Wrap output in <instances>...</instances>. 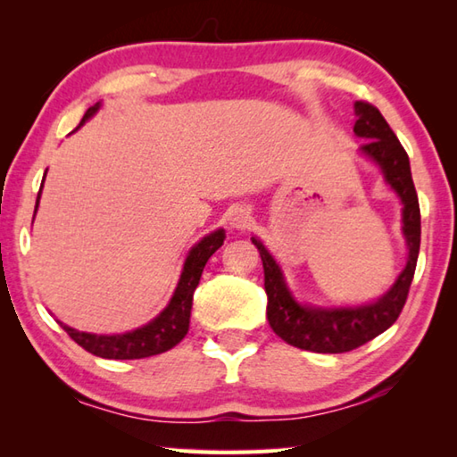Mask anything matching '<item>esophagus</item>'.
<instances>
[{
  "label": "esophagus",
  "mask_w": 457,
  "mask_h": 457,
  "mask_svg": "<svg viewBox=\"0 0 457 457\" xmlns=\"http://www.w3.org/2000/svg\"><path fill=\"white\" fill-rule=\"evenodd\" d=\"M228 220H229V226H231V228L244 229V228L247 226V223H250L252 215H250V210H247V207L236 205V207H231Z\"/></svg>",
  "instance_id": "1"
}]
</instances>
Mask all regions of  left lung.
Returning <instances> with one entry per match:
<instances>
[{"label": "left lung", "mask_w": 457, "mask_h": 457, "mask_svg": "<svg viewBox=\"0 0 457 457\" xmlns=\"http://www.w3.org/2000/svg\"><path fill=\"white\" fill-rule=\"evenodd\" d=\"M354 135L365 138L361 153L381 167L385 181L403 204V236L407 242V264L395 284L373 304L354 308L304 306L294 300L284 282L282 270L264 244L252 237L264 266V288L268 294V322L278 337L292 346L312 353H349L381 335L403 311L411 286L421 242V213L411 179L409 157L399 138L386 125L378 108L369 103H354Z\"/></svg>", "instance_id": "left-lung-1"}]
</instances>
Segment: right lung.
<instances>
[{
  "instance_id": "add662e5",
  "label": "right lung",
  "mask_w": 457,
  "mask_h": 457,
  "mask_svg": "<svg viewBox=\"0 0 457 457\" xmlns=\"http://www.w3.org/2000/svg\"><path fill=\"white\" fill-rule=\"evenodd\" d=\"M98 108L100 103L90 106L88 111L84 112L80 125H84ZM40 193H37L36 199V212L37 204H40ZM223 239H226V234H223V229H218L191 247L189 256L183 264L179 284H177V288L173 292V298L169 300L165 311L161 312L157 319H153L149 324H145V327L125 332V335H90V332H80L66 327V324L62 322L60 327L64 328L68 332V337H71L74 343H79L84 351L103 359H145L173 349V346L177 343H181L183 337L187 335L193 292L197 288L201 272H204L207 260L213 256L215 250H220L223 245Z\"/></svg>"
}]
</instances>
